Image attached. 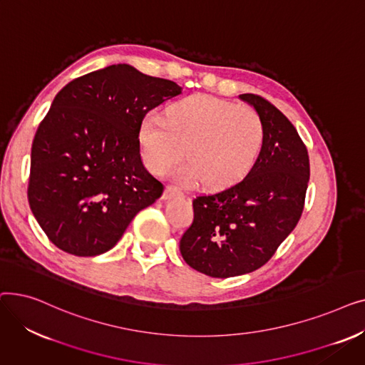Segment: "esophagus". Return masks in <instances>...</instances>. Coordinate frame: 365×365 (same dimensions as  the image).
Here are the masks:
<instances>
[{
    "mask_svg": "<svg viewBox=\"0 0 365 365\" xmlns=\"http://www.w3.org/2000/svg\"><path fill=\"white\" fill-rule=\"evenodd\" d=\"M183 197V192L182 190H179L178 187H173V186H167L164 194H163V198L164 200H171V198H180Z\"/></svg>",
    "mask_w": 365,
    "mask_h": 365,
    "instance_id": "34e87169",
    "label": "esophagus"
}]
</instances>
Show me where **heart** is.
I'll use <instances>...</instances> for the list:
<instances>
[{
  "instance_id": "b5f03b06",
  "label": "heart",
  "mask_w": 365,
  "mask_h": 365,
  "mask_svg": "<svg viewBox=\"0 0 365 365\" xmlns=\"http://www.w3.org/2000/svg\"><path fill=\"white\" fill-rule=\"evenodd\" d=\"M143 160L164 175L185 157L176 171L183 185L201 179L223 187L242 179L256 164L264 140V124L250 106H238L212 96H194L171 105L167 118L150 113L139 131Z\"/></svg>"
}]
</instances>
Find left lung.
<instances>
[{
    "instance_id": "8db88e82",
    "label": "left lung",
    "mask_w": 365,
    "mask_h": 365,
    "mask_svg": "<svg viewBox=\"0 0 365 365\" xmlns=\"http://www.w3.org/2000/svg\"><path fill=\"white\" fill-rule=\"evenodd\" d=\"M240 98L263 120L260 155L235 185L194 198V220L180 240L185 262L213 278L253 272L269 260L296 227L309 182L308 149L289 118L262 96Z\"/></svg>"
}]
</instances>
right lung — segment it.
<instances>
[{
	"instance_id": "add662e5",
	"label": "right lung",
	"mask_w": 365,
	"mask_h": 365,
	"mask_svg": "<svg viewBox=\"0 0 365 365\" xmlns=\"http://www.w3.org/2000/svg\"><path fill=\"white\" fill-rule=\"evenodd\" d=\"M182 88L130 65H110L66 84L38 125L28 201L61 250L91 257L120 241L164 186L145 168L139 131L145 115Z\"/></svg>"
}]
</instances>
